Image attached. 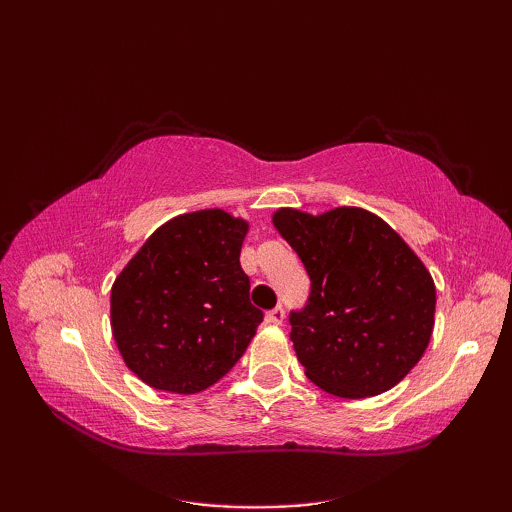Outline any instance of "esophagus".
<instances>
[{"label": "esophagus", "instance_id": "34e87169", "mask_svg": "<svg viewBox=\"0 0 512 512\" xmlns=\"http://www.w3.org/2000/svg\"><path fill=\"white\" fill-rule=\"evenodd\" d=\"M284 319H286V312H284V308H281V306H277V308L266 312V323L281 325V323H284Z\"/></svg>", "mask_w": 512, "mask_h": 512}]
</instances>
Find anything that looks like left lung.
Returning a JSON list of instances; mask_svg holds the SVG:
<instances>
[{
    "instance_id": "8db88e82",
    "label": "left lung",
    "mask_w": 512,
    "mask_h": 512,
    "mask_svg": "<svg viewBox=\"0 0 512 512\" xmlns=\"http://www.w3.org/2000/svg\"><path fill=\"white\" fill-rule=\"evenodd\" d=\"M279 235L310 275V297L290 312V341L314 385L369 398L398 385L433 332L436 284L394 228L358 206L321 215L273 213Z\"/></svg>"
}]
</instances>
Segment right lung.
Wrapping results in <instances>:
<instances>
[{"mask_svg":"<svg viewBox=\"0 0 512 512\" xmlns=\"http://www.w3.org/2000/svg\"><path fill=\"white\" fill-rule=\"evenodd\" d=\"M248 222L222 209L165 222L112 286V334L149 387L198 394L231 372L262 323L239 266Z\"/></svg>","mask_w":512,"mask_h":512,"instance_id":"right-lung-1","label":"right lung"}]
</instances>
